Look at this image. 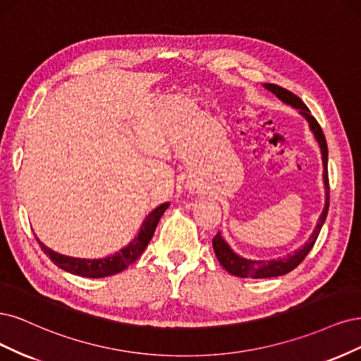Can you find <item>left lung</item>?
<instances>
[{
	"mask_svg": "<svg viewBox=\"0 0 361 361\" xmlns=\"http://www.w3.org/2000/svg\"><path fill=\"white\" fill-rule=\"evenodd\" d=\"M267 90L271 91L273 94H276L282 102L290 104V106L298 108L300 114L306 117V120L309 121L310 129L315 135L317 141L319 142L321 151H322V164H324V183H325V207L324 212L319 216L318 225L313 231V234L310 235L309 241L305 244L303 247H300L298 250L293 252L290 255H286L283 258L279 259H271V261H250V259H244L241 257H238L237 253L232 252L229 249L228 244L225 243V240L220 237V232L213 237V249L216 257L220 262V265L224 269L238 277H250V279H265V277H276V276H283L289 271H293L295 267H298L301 262L305 261V258L307 257V253L312 250L313 244H315L319 231L325 222V217H327L329 213V207H330V183H329V172H327V161H329V148H327V141H325V136L322 133V129L319 123L315 120V117L310 114L309 108L303 103L298 96H295L294 92H290L286 88H282L274 84H265L264 85Z\"/></svg>",
	"mask_w": 361,
	"mask_h": 361,
	"instance_id": "8db88e82",
	"label": "left lung"
}]
</instances>
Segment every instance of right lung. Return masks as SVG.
Returning a JSON list of instances; mask_svg holds the SVG:
<instances>
[{
	"mask_svg": "<svg viewBox=\"0 0 361 361\" xmlns=\"http://www.w3.org/2000/svg\"><path fill=\"white\" fill-rule=\"evenodd\" d=\"M168 205L169 204L159 205L145 217V222L141 226V231H139L137 237L129 244V246L124 247L118 253H115L114 257H108L103 259H79V258L64 257V255H60L46 247L43 243L39 241L37 237L36 240L39 241L40 247L44 252L46 257H49V259L55 265H58L60 269L68 273L82 276V277H92V279L112 276L126 270L127 267L133 264L139 257H141V253L145 250L147 244L149 243L151 238H153L161 214L165 213Z\"/></svg>",
	"mask_w": 361,
	"mask_h": 361,
	"instance_id": "right-lung-1",
	"label": "right lung"
}]
</instances>
